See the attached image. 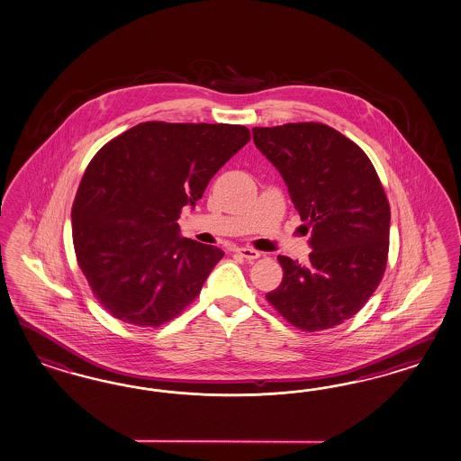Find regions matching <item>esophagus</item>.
<instances>
[{
    "label": "esophagus",
    "instance_id": "1",
    "mask_svg": "<svg viewBox=\"0 0 461 461\" xmlns=\"http://www.w3.org/2000/svg\"><path fill=\"white\" fill-rule=\"evenodd\" d=\"M235 253L240 255V257H243V258L249 260V262H253V260L260 258V251L253 250V249H237Z\"/></svg>",
    "mask_w": 461,
    "mask_h": 461
}]
</instances>
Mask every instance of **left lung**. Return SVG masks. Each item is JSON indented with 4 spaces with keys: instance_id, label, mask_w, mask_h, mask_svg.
<instances>
[{
    "instance_id": "8db88e82",
    "label": "left lung",
    "mask_w": 461,
    "mask_h": 461,
    "mask_svg": "<svg viewBox=\"0 0 461 461\" xmlns=\"http://www.w3.org/2000/svg\"><path fill=\"white\" fill-rule=\"evenodd\" d=\"M255 147L287 184L311 230L309 262L279 255L284 277L267 301L303 331L355 316L387 266L391 208L375 167L351 140L322 123L253 128Z\"/></svg>"
}]
</instances>
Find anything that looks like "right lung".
Instances as JSON below:
<instances>
[{
    "mask_svg": "<svg viewBox=\"0 0 461 461\" xmlns=\"http://www.w3.org/2000/svg\"><path fill=\"white\" fill-rule=\"evenodd\" d=\"M249 140L247 126L145 122L93 157L72 204V241L113 318L157 328L199 295L224 253L182 238L177 220Z\"/></svg>",
    "mask_w": 461,
    "mask_h": 461,
    "instance_id": "right-lung-1",
    "label": "right lung"
}]
</instances>
